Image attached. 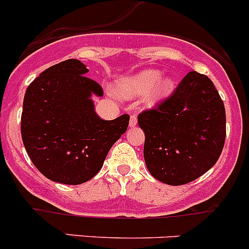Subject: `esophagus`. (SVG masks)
Segmentation results:
<instances>
[{
  "mask_svg": "<svg viewBox=\"0 0 249 249\" xmlns=\"http://www.w3.org/2000/svg\"><path fill=\"white\" fill-rule=\"evenodd\" d=\"M136 124H138V118H136L135 114H132L131 117H130V122H129V125L130 127H134L136 126Z\"/></svg>",
  "mask_w": 249,
  "mask_h": 249,
  "instance_id": "esophagus-1",
  "label": "esophagus"
}]
</instances>
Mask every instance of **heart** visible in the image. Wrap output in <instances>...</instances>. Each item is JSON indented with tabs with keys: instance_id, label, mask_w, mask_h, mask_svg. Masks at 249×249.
Segmentation results:
<instances>
[{
	"instance_id": "heart-1",
	"label": "heart",
	"mask_w": 249,
	"mask_h": 249,
	"mask_svg": "<svg viewBox=\"0 0 249 249\" xmlns=\"http://www.w3.org/2000/svg\"><path fill=\"white\" fill-rule=\"evenodd\" d=\"M162 77L159 70H143L131 77L124 78L118 83V90L126 98L143 96L150 92L148 103L151 106L163 101L169 97L174 89V80L171 77Z\"/></svg>"
}]
</instances>
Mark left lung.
I'll use <instances>...</instances> for the list:
<instances>
[{
	"label": "left lung",
	"instance_id": "1",
	"mask_svg": "<svg viewBox=\"0 0 249 249\" xmlns=\"http://www.w3.org/2000/svg\"><path fill=\"white\" fill-rule=\"evenodd\" d=\"M143 159L153 178L169 185L193 182L222 152L226 113L213 81L190 71L169 98L138 117Z\"/></svg>",
	"mask_w": 249,
	"mask_h": 249
}]
</instances>
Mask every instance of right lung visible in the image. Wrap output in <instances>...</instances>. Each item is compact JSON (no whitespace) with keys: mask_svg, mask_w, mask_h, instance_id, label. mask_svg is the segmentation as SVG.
I'll return each instance as SVG.
<instances>
[{"mask_svg":"<svg viewBox=\"0 0 249 249\" xmlns=\"http://www.w3.org/2000/svg\"><path fill=\"white\" fill-rule=\"evenodd\" d=\"M87 72L80 60H65L25 90L23 143L34 166L53 182L76 185L92 179L129 125L127 114L114 120L97 115L92 97H103V89Z\"/></svg>","mask_w":249,"mask_h":249,"instance_id":"1","label":"right lung"}]
</instances>
